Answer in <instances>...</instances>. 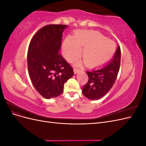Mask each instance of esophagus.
I'll list each match as a JSON object with an SVG mask.
<instances>
[{
	"mask_svg": "<svg viewBox=\"0 0 146 146\" xmlns=\"http://www.w3.org/2000/svg\"><path fill=\"white\" fill-rule=\"evenodd\" d=\"M80 70L79 69H77V68H74V74H76L78 72H80Z\"/></svg>",
	"mask_w": 146,
	"mask_h": 146,
	"instance_id": "34e87169",
	"label": "esophagus"
}]
</instances>
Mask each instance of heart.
<instances>
[{
	"label": "heart",
	"instance_id": "1",
	"mask_svg": "<svg viewBox=\"0 0 146 146\" xmlns=\"http://www.w3.org/2000/svg\"><path fill=\"white\" fill-rule=\"evenodd\" d=\"M83 47V58L90 68L103 65L111 59L116 51V44L96 31L78 30L74 37L69 36L62 45L64 58L69 62L77 59ZM79 64V63H77Z\"/></svg>",
	"mask_w": 146,
	"mask_h": 146
}]
</instances>
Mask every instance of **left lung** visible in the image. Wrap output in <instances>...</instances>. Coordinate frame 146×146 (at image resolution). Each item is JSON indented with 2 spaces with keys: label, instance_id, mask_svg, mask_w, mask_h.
Instances as JSON below:
<instances>
[{
  "label": "left lung",
  "instance_id": "obj_1",
  "mask_svg": "<svg viewBox=\"0 0 146 146\" xmlns=\"http://www.w3.org/2000/svg\"><path fill=\"white\" fill-rule=\"evenodd\" d=\"M121 55L119 46L113 58L102 68L86 72L89 80L82 89L86 98L92 100H99L111 90L120 68Z\"/></svg>",
  "mask_w": 146,
  "mask_h": 146
}]
</instances>
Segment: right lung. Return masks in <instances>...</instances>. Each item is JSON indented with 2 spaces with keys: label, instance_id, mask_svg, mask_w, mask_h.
<instances>
[{
  "label": "right lung",
  "instance_id": "add662e5",
  "mask_svg": "<svg viewBox=\"0 0 146 146\" xmlns=\"http://www.w3.org/2000/svg\"><path fill=\"white\" fill-rule=\"evenodd\" d=\"M67 25H48L31 40L27 53L28 70L33 86L43 98H56L74 76L72 68L59 54Z\"/></svg>",
  "mask_w": 146,
  "mask_h": 146
}]
</instances>
